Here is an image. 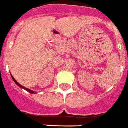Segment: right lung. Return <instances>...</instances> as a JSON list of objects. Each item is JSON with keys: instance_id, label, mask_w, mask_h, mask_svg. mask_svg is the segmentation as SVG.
<instances>
[{"instance_id": "add662e5", "label": "right lung", "mask_w": 128, "mask_h": 128, "mask_svg": "<svg viewBox=\"0 0 128 128\" xmlns=\"http://www.w3.org/2000/svg\"><path fill=\"white\" fill-rule=\"evenodd\" d=\"M11 74V78H12V79H13V81H14V82H15L16 84H17V85L19 87H20V88H23V89H24V90H26V91L29 92V93H30V94H36V92H34L33 90H30V89L28 88H26V87L23 86H22V85H21V84H19L18 82L17 81H16V80H15V79H14V78H13V76H12V74Z\"/></svg>"}]
</instances>
